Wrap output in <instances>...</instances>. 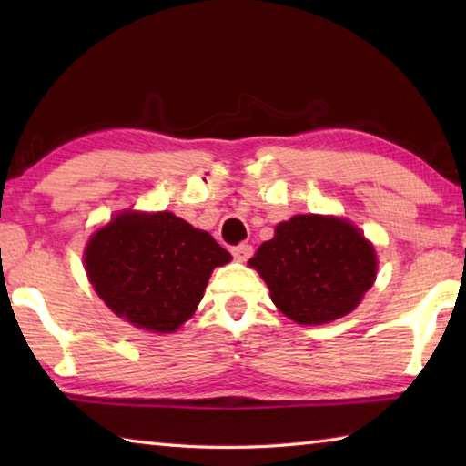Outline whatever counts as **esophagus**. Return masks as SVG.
Returning a JSON list of instances; mask_svg holds the SVG:
<instances>
[{
  "label": "esophagus",
  "mask_w": 466,
  "mask_h": 466,
  "mask_svg": "<svg viewBox=\"0 0 466 466\" xmlns=\"http://www.w3.org/2000/svg\"><path fill=\"white\" fill-rule=\"evenodd\" d=\"M236 261H248L252 257V247L250 244H236V247L230 248Z\"/></svg>",
  "instance_id": "1"
}]
</instances>
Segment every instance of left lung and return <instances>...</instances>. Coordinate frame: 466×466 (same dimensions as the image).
<instances>
[{"mask_svg":"<svg viewBox=\"0 0 466 466\" xmlns=\"http://www.w3.org/2000/svg\"><path fill=\"white\" fill-rule=\"evenodd\" d=\"M248 265L265 279L273 304L299 325L345 317L376 279L372 244L339 218L294 216L281 222Z\"/></svg>","mask_w":466,"mask_h":466,"instance_id":"1","label":"left lung"}]
</instances>
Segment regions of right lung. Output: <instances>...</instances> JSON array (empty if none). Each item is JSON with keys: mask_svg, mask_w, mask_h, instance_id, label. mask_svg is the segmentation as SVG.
Returning a JSON list of instances; mask_svg holds the SVG:
<instances>
[{"mask_svg": "<svg viewBox=\"0 0 466 466\" xmlns=\"http://www.w3.org/2000/svg\"><path fill=\"white\" fill-rule=\"evenodd\" d=\"M230 258L211 234L168 211L119 214L92 236L84 255L108 309L156 333H172L191 319L211 271Z\"/></svg>", "mask_w": 466, "mask_h": 466, "instance_id": "right-lung-1", "label": "right lung"}]
</instances>
